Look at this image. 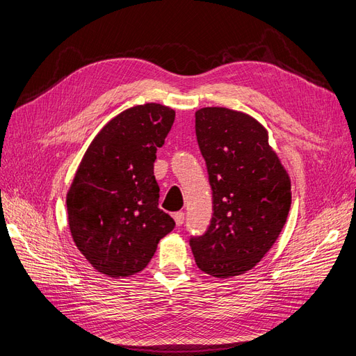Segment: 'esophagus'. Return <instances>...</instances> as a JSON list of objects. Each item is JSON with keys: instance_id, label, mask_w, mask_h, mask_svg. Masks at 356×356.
I'll list each match as a JSON object with an SVG mask.
<instances>
[{"instance_id": "obj_1", "label": "esophagus", "mask_w": 356, "mask_h": 356, "mask_svg": "<svg viewBox=\"0 0 356 356\" xmlns=\"http://www.w3.org/2000/svg\"><path fill=\"white\" fill-rule=\"evenodd\" d=\"M173 218H175V221H176V225H177V226H181V225H183V221H185V213H181V211L175 213V214H173Z\"/></svg>"}]
</instances>
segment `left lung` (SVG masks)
Segmentation results:
<instances>
[{
	"mask_svg": "<svg viewBox=\"0 0 356 356\" xmlns=\"http://www.w3.org/2000/svg\"><path fill=\"white\" fill-rule=\"evenodd\" d=\"M213 191V218L189 243L200 270L229 279L254 268L277 241L292 204L291 177L254 117L225 107L195 113Z\"/></svg>",
	"mask_w": 356,
	"mask_h": 356,
	"instance_id": "obj_1",
	"label": "left lung"
}]
</instances>
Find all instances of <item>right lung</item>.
<instances>
[{
	"instance_id": "obj_1",
	"label": "right lung",
	"mask_w": 356,
	"mask_h": 356,
	"mask_svg": "<svg viewBox=\"0 0 356 356\" xmlns=\"http://www.w3.org/2000/svg\"><path fill=\"white\" fill-rule=\"evenodd\" d=\"M176 113L161 104L124 110L90 142L67 192L72 238L90 266L108 277H129L148 266L156 245L175 229L158 208L156 149Z\"/></svg>"
}]
</instances>
